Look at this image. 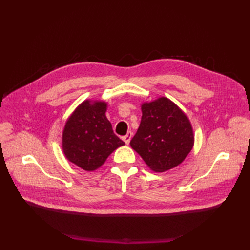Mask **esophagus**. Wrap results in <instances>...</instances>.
<instances>
[{
    "mask_svg": "<svg viewBox=\"0 0 250 250\" xmlns=\"http://www.w3.org/2000/svg\"><path fill=\"white\" fill-rule=\"evenodd\" d=\"M132 136H133V133H132V132H128V133H126V135H125L124 137H122V140H124V142L125 143V144L128 145L129 143H130V141H131V139H132Z\"/></svg>",
    "mask_w": 250,
    "mask_h": 250,
    "instance_id": "34e87169",
    "label": "esophagus"
}]
</instances>
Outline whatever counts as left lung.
<instances>
[{
	"instance_id": "8db88e82",
	"label": "left lung",
	"mask_w": 250,
	"mask_h": 250,
	"mask_svg": "<svg viewBox=\"0 0 250 250\" xmlns=\"http://www.w3.org/2000/svg\"><path fill=\"white\" fill-rule=\"evenodd\" d=\"M142 120L130 145L150 169L166 172L179 166L193 147L188 117L167 98L142 104Z\"/></svg>"
}]
</instances>
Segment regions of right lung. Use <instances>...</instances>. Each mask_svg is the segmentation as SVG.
Masks as SVG:
<instances>
[{"instance_id":"add662e5","label":"right lung","mask_w":250,"mask_h":250,"mask_svg":"<svg viewBox=\"0 0 250 250\" xmlns=\"http://www.w3.org/2000/svg\"><path fill=\"white\" fill-rule=\"evenodd\" d=\"M107 103L86 100L73 111L62 133L66 159L84 171L99 168L111 152L125 143L117 136L106 118Z\"/></svg>"}]
</instances>
